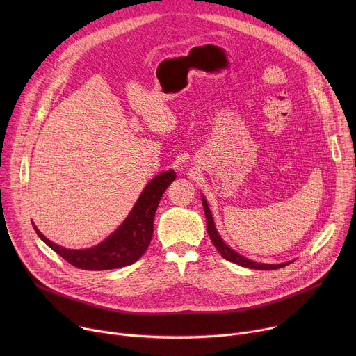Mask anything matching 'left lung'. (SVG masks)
Masks as SVG:
<instances>
[{"label": "left lung", "instance_id": "8db88e82", "mask_svg": "<svg viewBox=\"0 0 356 356\" xmlns=\"http://www.w3.org/2000/svg\"><path fill=\"white\" fill-rule=\"evenodd\" d=\"M201 201H202V209H204V214H206V220H207V232L214 243V246L217 248V250L221 253V257L232 264H236L239 266H243V268H249V269H258V270H272V269H280V268H284L287 266L289 264H291L293 261L290 262H284V264H258L255 261H250V259H246L243 258L242 255H239L238 252H235L232 248H229L224 241L222 238L220 236L217 228H216V224H214V220H213V216H211V210L207 204V200L204 195H201Z\"/></svg>", "mask_w": 356, "mask_h": 356}]
</instances>
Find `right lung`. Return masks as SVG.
Here are the masks:
<instances>
[{"mask_svg":"<svg viewBox=\"0 0 356 356\" xmlns=\"http://www.w3.org/2000/svg\"><path fill=\"white\" fill-rule=\"evenodd\" d=\"M176 179L175 170L156 175L140 193L124 222L103 242L87 249H67L49 241L32 222L38 236L70 265L84 270H110L136 262L154 236V218L168 186Z\"/></svg>","mask_w":356,"mask_h":356,"instance_id":"add662e5","label":"right lung"}]
</instances>
